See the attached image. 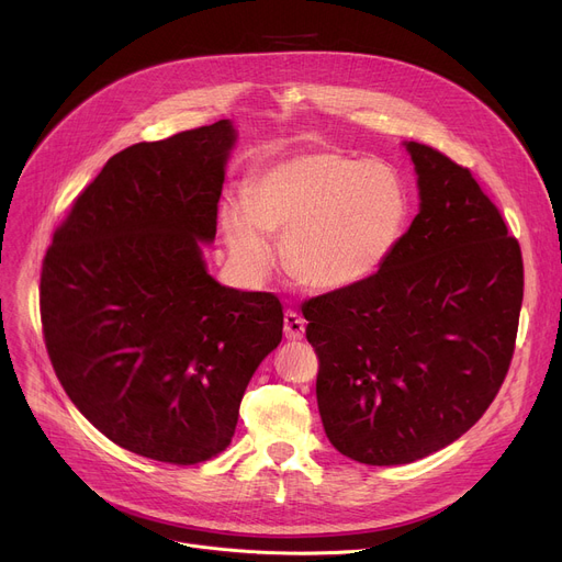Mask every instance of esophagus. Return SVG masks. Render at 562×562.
Returning <instances> with one entry per match:
<instances>
[{"label":"esophagus","mask_w":562,"mask_h":562,"mask_svg":"<svg viewBox=\"0 0 562 562\" xmlns=\"http://www.w3.org/2000/svg\"><path fill=\"white\" fill-rule=\"evenodd\" d=\"M305 335V321L296 312H284V337L289 341H299Z\"/></svg>","instance_id":"1"}]
</instances>
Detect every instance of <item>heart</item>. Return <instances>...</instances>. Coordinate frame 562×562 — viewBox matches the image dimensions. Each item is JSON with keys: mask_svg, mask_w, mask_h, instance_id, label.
<instances>
[{"mask_svg": "<svg viewBox=\"0 0 562 562\" xmlns=\"http://www.w3.org/2000/svg\"><path fill=\"white\" fill-rule=\"evenodd\" d=\"M409 214L394 168L335 153H307L266 168L250 198L221 210L234 269L259 282L276 261L273 232L284 236L289 273L310 289H350L375 276L401 244Z\"/></svg>", "mask_w": 562, "mask_h": 562, "instance_id": "obj_1", "label": "heart"}]
</instances>
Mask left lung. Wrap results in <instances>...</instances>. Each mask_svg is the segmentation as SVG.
I'll use <instances>...</instances> for the list:
<instances>
[{"mask_svg": "<svg viewBox=\"0 0 562 562\" xmlns=\"http://www.w3.org/2000/svg\"><path fill=\"white\" fill-rule=\"evenodd\" d=\"M419 214L369 280L303 305L330 445L390 467L449 447L504 382L524 299L517 239L471 172L405 140Z\"/></svg>", "mask_w": 562, "mask_h": 562, "instance_id": "obj_1", "label": "left lung"}]
</instances>
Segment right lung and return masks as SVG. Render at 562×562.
Listing matches in <instances>:
<instances>
[{
    "label": "right lung",
    "mask_w": 562,
    "mask_h": 562,
    "mask_svg": "<svg viewBox=\"0 0 562 562\" xmlns=\"http://www.w3.org/2000/svg\"><path fill=\"white\" fill-rule=\"evenodd\" d=\"M234 145L218 121L113 155L43 261L56 378L113 445L150 460L225 451L252 373L282 341L273 293L223 286L202 257Z\"/></svg>",
    "instance_id": "1"
}]
</instances>
